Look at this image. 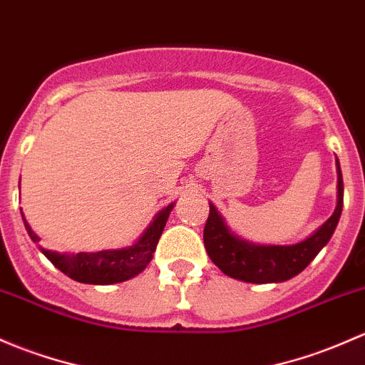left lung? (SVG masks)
<instances>
[{
    "mask_svg": "<svg viewBox=\"0 0 365 365\" xmlns=\"http://www.w3.org/2000/svg\"><path fill=\"white\" fill-rule=\"evenodd\" d=\"M343 210V176L337 163V206L327 222L308 240L289 247H262L240 240L229 231L225 222L210 202L205 240L206 252L224 274L247 283H278L297 276L308 267L318 252L329 243Z\"/></svg>",
    "mask_w": 365,
    "mask_h": 365,
    "instance_id": "8db88e82",
    "label": "left lung"
}]
</instances>
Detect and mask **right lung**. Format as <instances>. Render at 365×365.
Returning a JSON list of instances; mask_svg holds the SVG:
<instances>
[{
	"instance_id": "obj_1",
	"label": "right lung",
	"mask_w": 365,
	"mask_h": 365,
	"mask_svg": "<svg viewBox=\"0 0 365 365\" xmlns=\"http://www.w3.org/2000/svg\"><path fill=\"white\" fill-rule=\"evenodd\" d=\"M171 210L173 205L166 206L163 212L157 215L150 227L145 231L143 236L133 247L92 253H57L43 250V248H41V252L57 269L63 271L64 274L70 276L75 282L89 283V285H112V283L125 282V279L140 274L148 266ZM24 225L31 240L38 243L40 237L33 232L26 218Z\"/></svg>"
}]
</instances>
